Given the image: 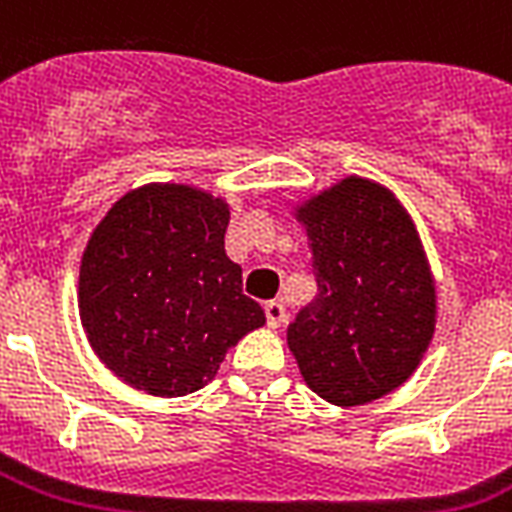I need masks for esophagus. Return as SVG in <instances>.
<instances>
[{"mask_svg": "<svg viewBox=\"0 0 512 512\" xmlns=\"http://www.w3.org/2000/svg\"><path fill=\"white\" fill-rule=\"evenodd\" d=\"M265 319H268V327L279 329L284 321H287V308L281 300H271V303H265Z\"/></svg>", "mask_w": 512, "mask_h": 512, "instance_id": "esophagus-1", "label": "esophagus"}]
</instances>
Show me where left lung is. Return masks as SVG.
<instances>
[{"mask_svg":"<svg viewBox=\"0 0 512 512\" xmlns=\"http://www.w3.org/2000/svg\"><path fill=\"white\" fill-rule=\"evenodd\" d=\"M319 295L287 332L305 385L335 406L401 388L436 335L438 295L412 215L390 188L348 175L292 207Z\"/></svg>","mask_w":512,"mask_h":512,"instance_id":"obj_1","label":"left lung"}]
</instances>
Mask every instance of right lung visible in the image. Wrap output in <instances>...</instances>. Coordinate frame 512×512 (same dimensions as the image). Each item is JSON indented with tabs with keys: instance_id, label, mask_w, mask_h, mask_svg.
Masks as SVG:
<instances>
[{
	"instance_id": "obj_1",
	"label": "right lung",
	"mask_w": 512,
	"mask_h": 512,
	"mask_svg": "<svg viewBox=\"0 0 512 512\" xmlns=\"http://www.w3.org/2000/svg\"><path fill=\"white\" fill-rule=\"evenodd\" d=\"M231 204L185 183L132 188L95 225L79 265V319L130 388L188 396L265 324L225 255Z\"/></svg>"
}]
</instances>
